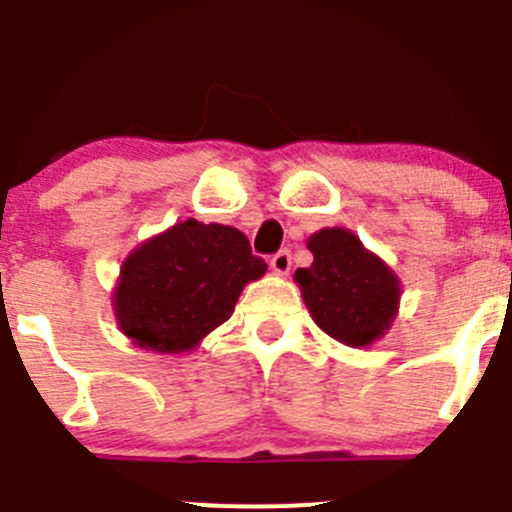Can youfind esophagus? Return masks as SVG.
I'll return each mask as SVG.
<instances>
[{"label":"esophagus","mask_w":512,"mask_h":512,"mask_svg":"<svg viewBox=\"0 0 512 512\" xmlns=\"http://www.w3.org/2000/svg\"><path fill=\"white\" fill-rule=\"evenodd\" d=\"M270 267L277 272V275H287V272L292 270V252H289V250L275 252V255H272V260H270Z\"/></svg>","instance_id":"34e87169"}]
</instances>
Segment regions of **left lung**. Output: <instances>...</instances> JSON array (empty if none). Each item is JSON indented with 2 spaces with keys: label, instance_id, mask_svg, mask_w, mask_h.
<instances>
[{
  "label": "left lung",
  "instance_id": "left-lung-1",
  "mask_svg": "<svg viewBox=\"0 0 512 512\" xmlns=\"http://www.w3.org/2000/svg\"><path fill=\"white\" fill-rule=\"evenodd\" d=\"M307 247L314 262L297 270L294 280L317 327L349 347H369L396 314V275L342 227L319 230Z\"/></svg>",
  "mask_w": 512,
  "mask_h": 512
}]
</instances>
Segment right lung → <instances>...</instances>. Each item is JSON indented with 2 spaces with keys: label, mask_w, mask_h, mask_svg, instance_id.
I'll return each mask as SVG.
<instances>
[{
  "label": "right lung",
  "mask_w": 512,
  "mask_h": 512,
  "mask_svg": "<svg viewBox=\"0 0 512 512\" xmlns=\"http://www.w3.org/2000/svg\"><path fill=\"white\" fill-rule=\"evenodd\" d=\"M265 270L240 230L185 220L123 262L118 324L138 347L188 352L230 317L242 287Z\"/></svg>",
  "instance_id": "1"
}]
</instances>
